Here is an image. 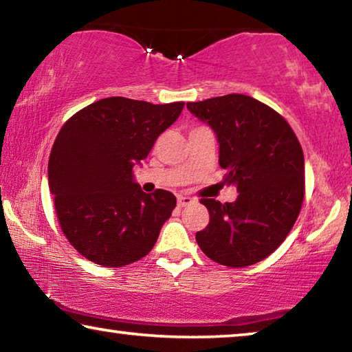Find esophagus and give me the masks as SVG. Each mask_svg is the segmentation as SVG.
<instances>
[{
    "label": "esophagus",
    "mask_w": 352,
    "mask_h": 352,
    "mask_svg": "<svg viewBox=\"0 0 352 352\" xmlns=\"http://www.w3.org/2000/svg\"><path fill=\"white\" fill-rule=\"evenodd\" d=\"M192 203H195V198L184 197V195H179V197H177V204H179L181 208L188 206V204H192Z\"/></svg>",
    "instance_id": "1"
}]
</instances>
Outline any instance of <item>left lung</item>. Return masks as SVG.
Returning a JSON list of instances; mask_svg holds the SVG:
<instances>
[{
  "label": "left lung",
  "mask_w": 352,
  "mask_h": 352,
  "mask_svg": "<svg viewBox=\"0 0 352 352\" xmlns=\"http://www.w3.org/2000/svg\"><path fill=\"white\" fill-rule=\"evenodd\" d=\"M187 108L214 131L225 182L239 192L232 203L201 199L210 219L195 236L198 245L228 267L263 261L288 236L304 201L299 140L277 111L250 96L212 97Z\"/></svg>",
  "instance_id": "left-lung-1"
}]
</instances>
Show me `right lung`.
Here are the masks:
<instances>
[{
  "label": "right lung",
  "mask_w": 352,
  "mask_h": 352,
  "mask_svg": "<svg viewBox=\"0 0 352 352\" xmlns=\"http://www.w3.org/2000/svg\"><path fill=\"white\" fill-rule=\"evenodd\" d=\"M184 102L154 105L107 97L70 118L53 143L48 188L61 230L99 266L122 267L148 255L176 208L171 192L144 193L133 177Z\"/></svg>",
  "instance_id": "add662e5"
}]
</instances>
